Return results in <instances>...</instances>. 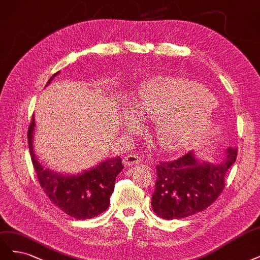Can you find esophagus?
I'll return each mask as SVG.
<instances>
[{
    "mask_svg": "<svg viewBox=\"0 0 260 260\" xmlns=\"http://www.w3.org/2000/svg\"><path fill=\"white\" fill-rule=\"evenodd\" d=\"M122 162L126 167L136 166V165L141 164V158L139 156H136V155H127L126 157H123Z\"/></svg>",
    "mask_w": 260,
    "mask_h": 260,
    "instance_id": "34e87169",
    "label": "esophagus"
}]
</instances>
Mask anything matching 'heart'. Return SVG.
<instances>
[{
    "instance_id": "1",
    "label": "heart",
    "mask_w": 260,
    "mask_h": 260,
    "mask_svg": "<svg viewBox=\"0 0 260 260\" xmlns=\"http://www.w3.org/2000/svg\"><path fill=\"white\" fill-rule=\"evenodd\" d=\"M136 106L141 118L155 122V136L160 146L180 150L207 131L215 99L192 80L158 76L140 86ZM133 123L138 124L137 118Z\"/></svg>"
}]
</instances>
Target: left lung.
Returning a JSON list of instances; mask_svg holds the SVG:
<instances>
[{
	"mask_svg": "<svg viewBox=\"0 0 260 260\" xmlns=\"http://www.w3.org/2000/svg\"><path fill=\"white\" fill-rule=\"evenodd\" d=\"M237 147H229L220 164L201 162L192 151L157 165L151 208L164 219H178L204 211L225 188V177L236 162Z\"/></svg>",
	"mask_w": 260,
	"mask_h": 260,
	"instance_id": "1",
	"label": "left lung"
}]
</instances>
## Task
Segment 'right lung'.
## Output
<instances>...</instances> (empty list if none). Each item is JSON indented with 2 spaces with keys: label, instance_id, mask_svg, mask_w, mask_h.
I'll list each match as a JSON object with an SVG mask.
<instances>
[{
  "label": "right lung",
  "instance_id": "1",
  "mask_svg": "<svg viewBox=\"0 0 260 260\" xmlns=\"http://www.w3.org/2000/svg\"><path fill=\"white\" fill-rule=\"evenodd\" d=\"M57 74L59 72L50 77L47 85ZM34 127L33 115L28 130L29 150L39 183L48 199L67 215L79 220L95 217L106 211L114 191L116 177L123 169L120 157L104 160L96 167L77 175L55 173L44 169L35 157Z\"/></svg>",
  "mask_w": 260,
  "mask_h": 260
}]
</instances>
